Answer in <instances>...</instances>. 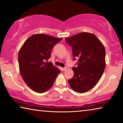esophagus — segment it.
I'll use <instances>...</instances> for the list:
<instances>
[{"label": "esophagus", "mask_w": 123, "mask_h": 123, "mask_svg": "<svg viewBox=\"0 0 123 123\" xmlns=\"http://www.w3.org/2000/svg\"><path fill=\"white\" fill-rule=\"evenodd\" d=\"M67 67L62 68V71H65V70H67Z\"/></svg>", "instance_id": "34e87169"}]
</instances>
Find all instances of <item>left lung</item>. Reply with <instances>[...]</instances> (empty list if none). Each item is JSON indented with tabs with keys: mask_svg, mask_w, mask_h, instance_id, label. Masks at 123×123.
<instances>
[{
	"mask_svg": "<svg viewBox=\"0 0 123 123\" xmlns=\"http://www.w3.org/2000/svg\"><path fill=\"white\" fill-rule=\"evenodd\" d=\"M65 41L72 47L74 57L79 59L77 67L73 68L74 77L68 82L74 91L85 93L96 86L103 74L105 67V48L91 33H79L66 38Z\"/></svg>",
	"mask_w": 123,
	"mask_h": 123,
	"instance_id": "obj_1",
	"label": "left lung"
}]
</instances>
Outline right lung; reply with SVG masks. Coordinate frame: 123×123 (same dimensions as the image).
<instances>
[{"label":"right lung","mask_w":123,"mask_h":123,"mask_svg":"<svg viewBox=\"0 0 123 123\" xmlns=\"http://www.w3.org/2000/svg\"><path fill=\"white\" fill-rule=\"evenodd\" d=\"M62 38L44 33L30 36L21 47L18 54L20 74L26 84L34 91L44 93L52 87L59 68L48 62L51 50Z\"/></svg>","instance_id":"right-lung-1"}]
</instances>
